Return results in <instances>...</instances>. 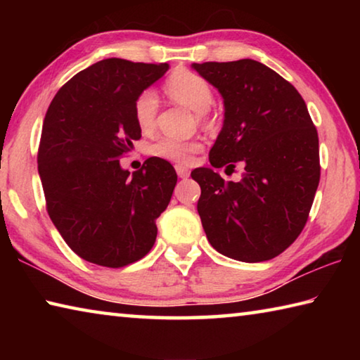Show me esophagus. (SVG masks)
I'll list each match as a JSON object with an SVG mask.
<instances>
[{"label":"esophagus","instance_id":"esophagus-1","mask_svg":"<svg viewBox=\"0 0 360 360\" xmlns=\"http://www.w3.org/2000/svg\"><path fill=\"white\" fill-rule=\"evenodd\" d=\"M176 173H178L179 178H182V179L188 178V174H191V172H188L184 165H176Z\"/></svg>","mask_w":360,"mask_h":360}]
</instances>
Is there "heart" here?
<instances>
[{"mask_svg": "<svg viewBox=\"0 0 360 360\" xmlns=\"http://www.w3.org/2000/svg\"><path fill=\"white\" fill-rule=\"evenodd\" d=\"M167 94L173 100L182 103L197 114L208 112L212 103H214V94L210 82L197 72L179 71L168 77L165 82ZM158 111V96L152 89H146L136 96L135 101V120L143 131L150 130L155 124ZM202 150V144L198 141H184L176 138H160L150 146L149 152L157 158L169 160L179 165H186L191 162L193 154Z\"/></svg>", "mask_w": 360, "mask_h": 360, "instance_id": "heart-1", "label": "heart"}]
</instances>
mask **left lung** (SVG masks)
I'll return each instance as SVG.
<instances>
[{
  "label": "left lung",
  "instance_id": "1",
  "mask_svg": "<svg viewBox=\"0 0 360 360\" xmlns=\"http://www.w3.org/2000/svg\"><path fill=\"white\" fill-rule=\"evenodd\" d=\"M224 98V125L210 150L214 168H245L225 182L211 168L192 178L211 246L240 262L270 260L302 233L321 178L319 139L297 89L251 58L193 63Z\"/></svg>",
  "mask_w": 360,
  "mask_h": 360
}]
</instances>
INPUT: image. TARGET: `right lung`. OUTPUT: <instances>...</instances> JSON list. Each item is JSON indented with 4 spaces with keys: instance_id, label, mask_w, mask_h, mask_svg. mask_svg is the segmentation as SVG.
<instances>
[{
    "instance_id": "right-lung-1",
    "label": "right lung",
    "mask_w": 360,
    "mask_h": 360,
    "mask_svg": "<svg viewBox=\"0 0 360 360\" xmlns=\"http://www.w3.org/2000/svg\"><path fill=\"white\" fill-rule=\"evenodd\" d=\"M168 68L101 60L71 77L46 112L38 149L46 208L66 245L92 264L125 266L155 243V219L178 176L163 158H148L133 174L119 158L141 138L136 96Z\"/></svg>"
}]
</instances>
